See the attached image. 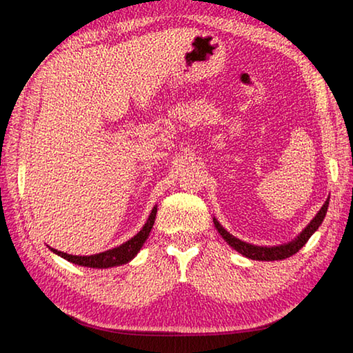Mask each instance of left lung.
Listing matches in <instances>:
<instances>
[{
  "label": "left lung",
  "mask_w": 353,
  "mask_h": 353,
  "mask_svg": "<svg viewBox=\"0 0 353 353\" xmlns=\"http://www.w3.org/2000/svg\"><path fill=\"white\" fill-rule=\"evenodd\" d=\"M327 208H328V199L325 201V204L322 205L321 210L318 212V214L312 219V223H310L305 229L302 230V234L299 235L296 240L290 241L288 244H282V246H274V248H263V246H254V244H249V243H244L241 240H238L234 235H230L229 232H227L223 225H221L216 219H213L214 227H216L218 232L221 234V236L224 238V240L230 244L232 248L235 250H238L241 255L248 256V259H252V260H261V261H274V260H283V259H288V256L294 255L296 252H299L303 246H305V243L310 240V236H312L316 230H318V227L322 224V221L325 218V213H327Z\"/></svg>",
  "instance_id": "obj_1"
}]
</instances>
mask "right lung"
<instances>
[{
  "instance_id": "right-lung-1",
  "label": "right lung",
  "mask_w": 353,
  "mask_h": 353,
  "mask_svg": "<svg viewBox=\"0 0 353 353\" xmlns=\"http://www.w3.org/2000/svg\"><path fill=\"white\" fill-rule=\"evenodd\" d=\"M155 213H157V207L152 208V212H151V214H149L145 227H143L139 234H137L134 238H130L129 241L121 244L119 248L105 250V252L94 254V255H90V256L70 255V254L61 252V250H57V249H51V250H52V252H56L57 255H61L62 259L74 263V265H81V266H87V268H101V270H103V268H112V266L124 265V263L130 261L137 254H139V250L141 249L143 244H145V241L148 240L149 232H151L152 225H154V221H155Z\"/></svg>"
}]
</instances>
